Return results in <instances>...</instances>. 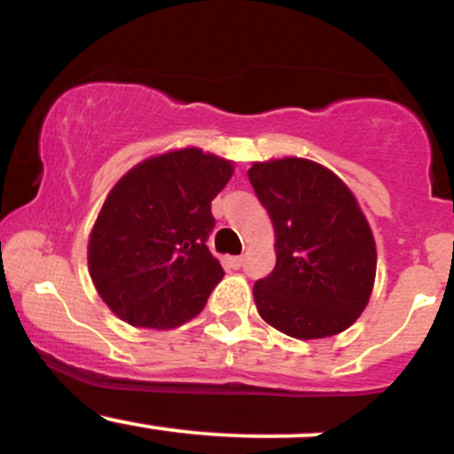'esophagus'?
I'll return each mask as SVG.
<instances>
[{"instance_id": "esophagus-1", "label": "esophagus", "mask_w": 454, "mask_h": 454, "mask_svg": "<svg viewBox=\"0 0 454 454\" xmlns=\"http://www.w3.org/2000/svg\"><path fill=\"white\" fill-rule=\"evenodd\" d=\"M228 264H231L232 269H241V267H243V256H232V258H228Z\"/></svg>"}]
</instances>
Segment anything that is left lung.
<instances>
[{"instance_id":"8db88e82","label":"left lung","mask_w":454,"mask_h":454,"mask_svg":"<svg viewBox=\"0 0 454 454\" xmlns=\"http://www.w3.org/2000/svg\"><path fill=\"white\" fill-rule=\"evenodd\" d=\"M249 184L275 226L278 262L254 284L264 322L296 340L337 335L367 307L376 241L356 198L316 161H256Z\"/></svg>"}]
</instances>
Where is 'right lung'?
Here are the masks:
<instances>
[{
    "label": "right lung",
    "mask_w": 454,
    "mask_h": 454,
    "mask_svg": "<svg viewBox=\"0 0 454 454\" xmlns=\"http://www.w3.org/2000/svg\"><path fill=\"white\" fill-rule=\"evenodd\" d=\"M232 161L179 149L140 161L113 187L90 237V273L102 301L132 326L192 320L223 278L207 239L211 200Z\"/></svg>",
    "instance_id": "1"
}]
</instances>
